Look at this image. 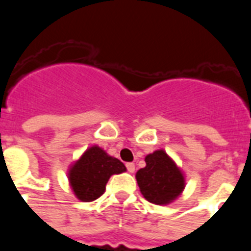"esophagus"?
Segmentation results:
<instances>
[{
  "label": "esophagus",
  "instance_id": "1",
  "mask_svg": "<svg viewBox=\"0 0 251 251\" xmlns=\"http://www.w3.org/2000/svg\"><path fill=\"white\" fill-rule=\"evenodd\" d=\"M126 167H127L128 172H130V174H133L134 170H136V166H134V163H132V162H128L127 165H126Z\"/></svg>",
  "mask_w": 251,
  "mask_h": 251
}]
</instances>
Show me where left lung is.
I'll list each match as a JSON object with an SVG mask.
<instances>
[{"instance_id": "8db88e82", "label": "left lung", "mask_w": 251, "mask_h": 251, "mask_svg": "<svg viewBox=\"0 0 251 251\" xmlns=\"http://www.w3.org/2000/svg\"><path fill=\"white\" fill-rule=\"evenodd\" d=\"M136 178L143 197L156 205L170 203L185 188L181 171L162 150L146 157V167L137 172Z\"/></svg>"}]
</instances>
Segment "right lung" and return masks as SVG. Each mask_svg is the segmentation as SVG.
<instances>
[{"instance_id": "obj_1", "label": "right lung", "mask_w": 251, "mask_h": 251, "mask_svg": "<svg viewBox=\"0 0 251 251\" xmlns=\"http://www.w3.org/2000/svg\"><path fill=\"white\" fill-rule=\"evenodd\" d=\"M126 166L118 158L108 156L101 148L90 147L69 171L73 191L84 202L97 200L105 191V185L112 175L122 174Z\"/></svg>"}]
</instances>
